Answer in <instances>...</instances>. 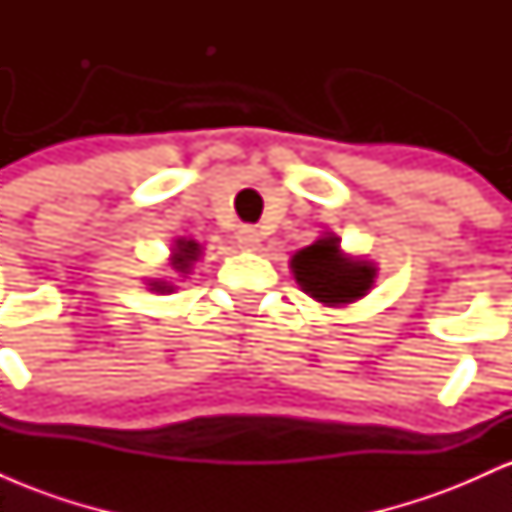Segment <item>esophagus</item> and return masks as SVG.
Listing matches in <instances>:
<instances>
[{
    "label": "esophagus",
    "mask_w": 512,
    "mask_h": 512,
    "mask_svg": "<svg viewBox=\"0 0 512 512\" xmlns=\"http://www.w3.org/2000/svg\"><path fill=\"white\" fill-rule=\"evenodd\" d=\"M238 248L240 250H245V252H255V250H260V243H262V238H260V231H257V228H252V226H243L238 231Z\"/></svg>",
    "instance_id": "esophagus-1"
}]
</instances>
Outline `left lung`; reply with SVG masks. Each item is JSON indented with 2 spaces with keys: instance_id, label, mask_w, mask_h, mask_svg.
<instances>
[{
  "instance_id": "left-lung-1",
  "label": "left lung",
  "mask_w": 512,
  "mask_h": 512,
  "mask_svg": "<svg viewBox=\"0 0 512 512\" xmlns=\"http://www.w3.org/2000/svg\"><path fill=\"white\" fill-rule=\"evenodd\" d=\"M291 272L310 298L339 308L366 296L373 289L378 269L361 257L344 255L339 238L327 233L291 257Z\"/></svg>"
}]
</instances>
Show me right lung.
<instances>
[{"instance_id": "right-lung-1", "label": "right lung", "mask_w": 512, "mask_h": 512, "mask_svg": "<svg viewBox=\"0 0 512 512\" xmlns=\"http://www.w3.org/2000/svg\"><path fill=\"white\" fill-rule=\"evenodd\" d=\"M199 255H202V248H199V243H195V240H175V248H173V255H170V267L175 269L178 274H190L192 264H195L199 260ZM151 291L156 293H170L173 291V284H168V281L163 279H151L149 281Z\"/></svg>"}]
</instances>
